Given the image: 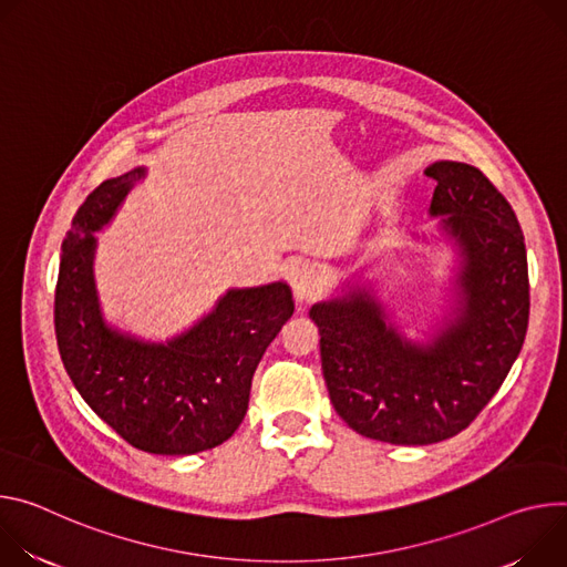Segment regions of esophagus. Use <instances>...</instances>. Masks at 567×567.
I'll return each mask as SVG.
<instances>
[{
    "label": "esophagus",
    "mask_w": 567,
    "mask_h": 567,
    "mask_svg": "<svg viewBox=\"0 0 567 567\" xmlns=\"http://www.w3.org/2000/svg\"><path fill=\"white\" fill-rule=\"evenodd\" d=\"M324 288V279L316 266H301L292 277V292L299 301L316 299Z\"/></svg>",
    "instance_id": "34e87169"
}]
</instances>
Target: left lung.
I'll use <instances>...</instances> for the list:
<instances>
[{
	"label": "left lung",
	"mask_w": 567,
	"mask_h": 567,
	"mask_svg": "<svg viewBox=\"0 0 567 567\" xmlns=\"http://www.w3.org/2000/svg\"><path fill=\"white\" fill-rule=\"evenodd\" d=\"M432 216L462 249L457 318L427 347L385 324L371 295L318 303L322 371L336 412L355 432L399 446L444 442L473 423L505 383L529 322L527 251L518 218L491 179L434 162Z\"/></svg>",
	"instance_id": "left-lung-1"
}]
</instances>
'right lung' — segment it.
I'll use <instances>...</instances> for the list:
<instances>
[{"label": "right lung", "instance_id": "obj_1", "mask_svg": "<svg viewBox=\"0 0 567 567\" xmlns=\"http://www.w3.org/2000/svg\"><path fill=\"white\" fill-rule=\"evenodd\" d=\"M146 175L101 182L62 240L53 324L62 364L85 403L131 446L192 455L223 444L240 425L251 375L292 316L286 284L229 290L214 312L168 344H146L105 327L92 277L94 231Z\"/></svg>", "mask_w": 567, "mask_h": 567}]
</instances>
